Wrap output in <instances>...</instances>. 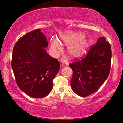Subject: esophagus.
<instances>
[{
	"instance_id": "1",
	"label": "esophagus",
	"mask_w": 123,
	"mask_h": 123,
	"mask_svg": "<svg viewBox=\"0 0 123 123\" xmlns=\"http://www.w3.org/2000/svg\"><path fill=\"white\" fill-rule=\"evenodd\" d=\"M61 63L63 65H68V61H67V60H66L65 58H62L61 60Z\"/></svg>"
}]
</instances>
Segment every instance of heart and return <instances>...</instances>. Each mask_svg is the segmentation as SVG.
<instances>
[{
	"label": "heart",
	"mask_w": 123,
	"mask_h": 123,
	"mask_svg": "<svg viewBox=\"0 0 123 123\" xmlns=\"http://www.w3.org/2000/svg\"><path fill=\"white\" fill-rule=\"evenodd\" d=\"M83 37L84 35L81 34H71L62 35L61 41L66 45H72L69 49V53L71 56L77 57L86 54L89 46L88 40ZM51 47L55 52L61 48L60 43L56 40L51 41Z\"/></svg>",
	"instance_id": "obj_1"
}]
</instances>
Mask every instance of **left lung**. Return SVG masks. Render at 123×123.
<instances>
[{
    "label": "left lung",
    "instance_id": "1",
    "mask_svg": "<svg viewBox=\"0 0 123 123\" xmlns=\"http://www.w3.org/2000/svg\"><path fill=\"white\" fill-rule=\"evenodd\" d=\"M111 60V46L104 37L91 47L87 56L72 62L71 86L80 97H87L99 88L109 76Z\"/></svg>",
    "mask_w": 123,
    "mask_h": 123
}]
</instances>
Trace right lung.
Here are the masks:
<instances>
[{
	"label": "right lung",
	"mask_w": 123,
	"mask_h": 123,
	"mask_svg": "<svg viewBox=\"0 0 123 123\" xmlns=\"http://www.w3.org/2000/svg\"><path fill=\"white\" fill-rule=\"evenodd\" d=\"M47 46V38L38 29L20 38L12 51V67L16 84L33 98H43L50 93L60 69V62L44 49Z\"/></svg>",
	"instance_id": "1"
}]
</instances>
